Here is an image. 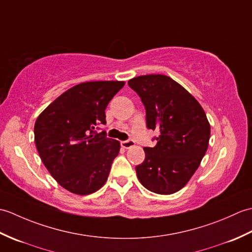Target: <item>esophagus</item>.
Listing matches in <instances>:
<instances>
[{
    "label": "esophagus",
    "mask_w": 252,
    "mask_h": 252,
    "mask_svg": "<svg viewBox=\"0 0 252 252\" xmlns=\"http://www.w3.org/2000/svg\"><path fill=\"white\" fill-rule=\"evenodd\" d=\"M134 145H135V143L133 142L132 140H129V141H122V142H121V146H122L123 148H126V149H129V148L133 147Z\"/></svg>",
    "instance_id": "obj_1"
}]
</instances>
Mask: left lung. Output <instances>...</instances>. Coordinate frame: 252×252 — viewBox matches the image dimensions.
Segmentation results:
<instances>
[{
  "instance_id": "8db88e82",
  "label": "left lung",
  "mask_w": 252,
  "mask_h": 252,
  "mask_svg": "<svg viewBox=\"0 0 252 252\" xmlns=\"http://www.w3.org/2000/svg\"><path fill=\"white\" fill-rule=\"evenodd\" d=\"M146 108L148 129L159 131L155 147H144L145 160L136 165L141 184L153 192L179 191L194 175L205 156L210 123L189 91L164 74L129 80Z\"/></svg>"
}]
</instances>
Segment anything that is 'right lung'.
<instances>
[{"instance_id": "add662e5", "label": "right lung", "mask_w": 252, "mask_h": 252, "mask_svg": "<svg viewBox=\"0 0 252 252\" xmlns=\"http://www.w3.org/2000/svg\"><path fill=\"white\" fill-rule=\"evenodd\" d=\"M125 81L82 82L67 90L37 117L34 142L42 162L57 183L72 194L103 187L120 142L96 133L105 109Z\"/></svg>"}]
</instances>
